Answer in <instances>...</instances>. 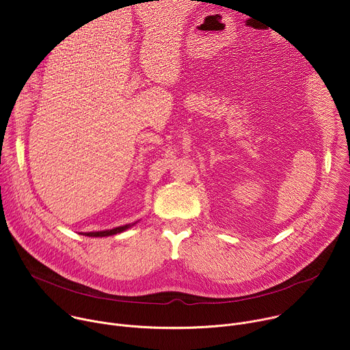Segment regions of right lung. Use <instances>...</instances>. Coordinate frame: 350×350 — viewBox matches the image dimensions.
Here are the masks:
<instances>
[{"mask_svg":"<svg viewBox=\"0 0 350 350\" xmlns=\"http://www.w3.org/2000/svg\"><path fill=\"white\" fill-rule=\"evenodd\" d=\"M135 224V223H134ZM134 224H126V226H120V227H116V228H112V230H105V231H95V232H85L84 235L87 237H109V235H115V234H119V232H123L124 230L130 228L131 226Z\"/></svg>","mask_w":350,"mask_h":350,"instance_id":"right-lung-1","label":"right lung"}]
</instances>
